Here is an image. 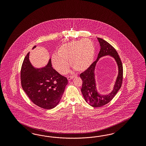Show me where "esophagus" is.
<instances>
[{
  "label": "esophagus",
  "instance_id": "obj_1",
  "mask_svg": "<svg viewBox=\"0 0 146 146\" xmlns=\"http://www.w3.org/2000/svg\"><path fill=\"white\" fill-rule=\"evenodd\" d=\"M73 78H74V76H68V77H67V79L68 80H70L72 79H73Z\"/></svg>",
  "mask_w": 146,
  "mask_h": 146
}]
</instances>
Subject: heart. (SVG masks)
I'll return each instance as SVG.
<instances>
[{
	"label": "heart",
	"instance_id": "b5f03b06",
	"mask_svg": "<svg viewBox=\"0 0 146 146\" xmlns=\"http://www.w3.org/2000/svg\"><path fill=\"white\" fill-rule=\"evenodd\" d=\"M95 54V48L92 41L88 39L73 40L62 45L57 54L51 56V63L58 72L64 75L71 66L79 72L87 70L92 64Z\"/></svg>",
	"mask_w": 146,
	"mask_h": 146
}]
</instances>
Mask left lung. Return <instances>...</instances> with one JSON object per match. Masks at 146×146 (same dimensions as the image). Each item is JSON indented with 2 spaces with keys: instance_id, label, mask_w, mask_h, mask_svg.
<instances>
[{
  "instance_id": "left-lung-1",
  "label": "left lung",
  "mask_w": 146,
  "mask_h": 146,
  "mask_svg": "<svg viewBox=\"0 0 146 146\" xmlns=\"http://www.w3.org/2000/svg\"><path fill=\"white\" fill-rule=\"evenodd\" d=\"M97 40L100 44L101 49L98 54L97 59L87 70L80 75L82 80V86L81 90L84 100L90 106L95 108L103 106L110 102L120 88L123 78V67L122 62L116 50L105 40L98 37ZM109 55L113 57L117 62L119 67V74L113 91L108 95H102L97 92L94 78V70L96 63L99 58Z\"/></svg>"
}]
</instances>
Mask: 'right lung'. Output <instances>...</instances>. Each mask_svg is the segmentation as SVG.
I'll return each instance as SVG.
<instances>
[{"label": "right lung", "mask_w": 146, "mask_h": 146, "mask_svg": "<svg viewBox=\"0 0 146 146\" xmlns=\"http://www.w3.org/2000/svg\"><path fill=\"white\" fill-rule=\"evenodd\" d=\"M36 47L35 45L33 49ZM29 57V52L25 58L21 67L22 88L36 106L45 109H53L60 102L68 80L53 69L51 59L46 66L35 68Z\"/></svg>", "instance_id": "obj_1"}]
</instances>
